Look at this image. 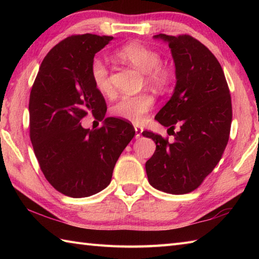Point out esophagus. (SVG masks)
I'll return each mask as SVG.
<instances>
[{"mask_svg":"<svg viewBox=\"0 0 259 259\" xmlns=\"http://www.w3.org/2000/svg\"><path fill=\"white\" fill-rule=\"evenodd\" d=\"M135 131H136V136H135V138L136 139H138V138H140L141 137V134H142V128L141 126H139V125H135Z\"/></svg>","mask_w":259,"mask_h":259,"instance_id":"34e87169","label":"esophagus"}]
</instances>
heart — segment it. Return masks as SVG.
Instances as JSON below:
<instances>
[{"instance_id": "obj_1", "label": "heart", "mask_w": 259, "mask_h": 259, "mask_svg": "<svg viewBox=\"0 0 259 259\" xmlns=\"http://www.w3.org/2000/svg\"><path fill=\"white\" fill-rule=\"evenodd\" d=\"M117 57L121 61L129 63L140 72L145 73L147 83L156 89H163L171 81V71L166 65L160 64V54L149 47L140 43H130L120 49ZM91 79L96 89L102 95L111 92L112 85L110 82L108 68L100 59L93 60L91 64ZM152 107L153 99L147 93L123 96L112 107V112L121 119L140 123Z\"/></svg>"}]
</instances>
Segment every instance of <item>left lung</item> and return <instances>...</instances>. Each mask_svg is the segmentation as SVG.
I'll return each instance as SVG.
<instances>
[{
    "label": "left lung",
    "mask_w": 259,
    "mask_h": 259,
    "mask_svg": "<svg viewBox=\"0 0 259 259\" xmlns=\"http://www.w3.org/2000/svg\"><path fill=\"white\" fill-rule=\"evenodd\" d=\"M153 38L168 43L175 62L172 96L155 117L172 130L175 140L142 133L156 144L146 172L153 188L184 195L198 188L221 160L229 139L232 98L222 65L202 43L190 35ZM176 125L178 133L173 131Z\"/></svg>",
    "instance_id": "obj_1"
}]
</instances>
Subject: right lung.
Wrapping results in <instances>:
<instances>
[{"mask_svg": "<svg viewBox=\"0 0 259 259\" xmlns=\"http://www.w3.org/2000/svg\"><path fill=\"white\" fill-rule=\"evenodd\" d=\"M112 40L89 33L67 37L47 54L31 90L30 138L35 157L49 183L72 198L108 187L115 162L135 137L126 121L106 118V101L91 79L96 53ZM88 113L103 121L101 128L80 125Z\"/></svg>", "mask_w": 259, "mask_h": 259, "instance_id": "add662e5", "label": "right lung"}]
</instances>
